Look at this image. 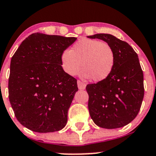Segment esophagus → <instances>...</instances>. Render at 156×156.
<instances>
[{"label":"esophagus","instance_id":"obj_1","mask_svg":"<svg viewBox=\"0 0 156 156\" xmlns=\"http://www.w3.org/2000/svg\"><path fill=\"white\" fill-rule=\"evenodd\" d=\"M77 83H78V89H80V90H84V89H85V87H86V84H85V83L82 82V81H79V80H78Z\"/></svg>","mask_w":156,"mask_h":156}]
</instances>
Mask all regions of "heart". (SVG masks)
<instances>
[{"instance_id": "obj_1", "label": "heart", "mask_w": 156, "mask_h": 156, "mask_svg": "<svg viewBox=\"0 0 156 156\" xmlns=\"http://www.w3.org/2000/svg\"><path fill=\"white\" fill-rule=\"evenodd\" d=\"M62 66L66 73L77 75L82 68L83 75L95 82L105 81L112 72L115 53L109 44L95 39L82 38L78 41L70 50L61 55Z\"/></svg>"}]
</instances>
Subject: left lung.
<instances>
[{
  "mask_svg": "<svg viewBox=\"0 0 156 156\" xmlns=\"http://www.w3.org/2000/svg\"><path fill=\"white\" fill-rule=\"evenodd\" d=\"M87 37L104 41L115 53V66L109 76L86 87L90 115L103 128L125 126L137 115L144 96V73L137 54L127 42L112 34Z\"/></svg>",
  "mask_w": 156,
  "mask_h": 156,
  "instance_id": "1",
  "label": "left lung"
}]
</instances>
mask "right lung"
<instances>
[{
	"label": "right lung",
	"mask_w": 156,
	"mask_h": 156,
	"mask_svg": "<svg viewBox=\"0 0 156 156\" xmlns=\"http://www.w3.org/2000/svg\"><path fill=\"white\" fill-rule=\"evenodd\" d=\"M76 39L34 33L11 59L9 100L17 120L32 131H58L66 125L78 88L77 80L64 72L61 55Z\"/></svg>",
	"instance_id": "1"
}]
</instances>
